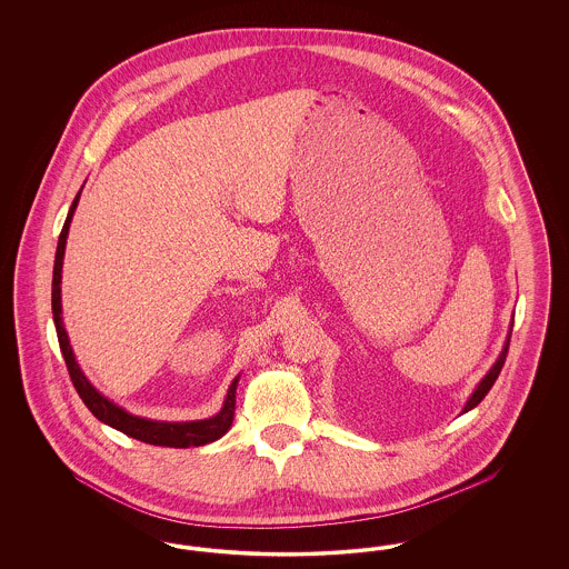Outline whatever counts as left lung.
<instances>
[{
  "label": "left lung",
  "instance_id": "8db88e82",
  "mask_svg": "<svg viewBox=\"0 0 569 569\" xmlns=\"http://www.w3.org/2000/svg\"><path fill=\"white\" fill-rule=\"evenodd\" d=\"M510 339H512V332H510V337H508V343H506L503 352H501V356H499V360L492 365V369L488 371L487 378L480 381V386L476 388V392H473V395H471V399L467 401L465 411H469V409H473V407L478 406V403H482V399L487 397L488 390L492 388V383H495L497 378H499V373H501V369H503V365H506V356H508V348H510Z\"/></svg>",
  "mask_w": 569,
  "mask_h": 569
}]
</instances>
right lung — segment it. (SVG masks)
I'll return each mask as SVG.
<instances>
[{"instance_id": "1", "label": "right lung", "mask_w": 569, "mask_h": 569, "mask_svg": "<svg viewBox=\"0 0 569 569\" xmlns=\"http://www.w3.org/2000/svg\"><path fill=\"white\" fill-rule=\"evenodd\" d=\"M79 198H81V191L77 193L68 217H66V223L61 228V234H59V241H57V253H54V267H53V320L54 328H57V339H59V348L63 353V360H66V367H68V373L70 379L79 392V397L82 399V403L87 406V409L104 425H109L112 429L121 431V433L130 435L138 441H144V443H151V446H166V448H191V446H204V443H211L219 439L221 435L228 433V429L232 427V420H234V392H237V381L239 378L232 381V386L228 388V395H226V401L221 411L209 418V420H198V422H153V420H144V418H138L128 413L126 409L114 406L109 399H104L91 383L89 379L82 376L81 367L77 365L74 360V353L70 348V341H68V335H66V328L61 322V264H63V251H66V239H68V230H70V221L74 216V209L79 204Z\"/></svg>"}]
</instances>
